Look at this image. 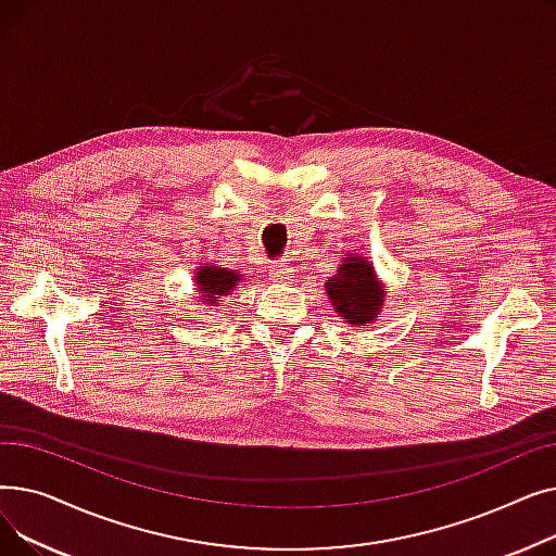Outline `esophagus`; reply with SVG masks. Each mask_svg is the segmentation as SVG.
Returning <instances> with one entry per match:
<instances>
[{"instance_id":"obj_1","label":"esophagus","mask_w":556,"mask_h":556,"mask_svg":"<svg viewBox=\"0 0 556 556\" xmlns=\"http://www.w3.org/2000/svg\"><path fill=\"white\" fill-rule=\"evenodd\" d=\"M270 277L277 281V283H288L290 277H293V266H288V263H275V266L270 268Z\"/></svg>"}]
</instances>
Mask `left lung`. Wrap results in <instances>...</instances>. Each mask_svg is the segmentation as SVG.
Instances as JSON below:
<instances>
[{"instance_id":"8db88e82","label":"left lung","mask_w":556,"mask_h":556,"mask_svg":"<svg viewBox=\"0 0 556 556\" xmlns=\"http://www.w3.org/2000/svg\"><path fill=\"white\" fill-rule=\"evenodd\" d=\"M325 290L342 323L363 329L381 317L388 295V286L378 279L374 263L358 252L342 254V263L325 281Z\"/></svg>"}]
</instances>
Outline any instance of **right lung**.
Returning <instances> with one entry per match:
<instances>
[{
    "mask_svg": "<svg viewBox=\"0 0 556 556\" xmlns=\"http://www.w3.org/2000/svg\"><path fill=\"white\" fill-rule=\"evenodd\" d=\"M193 281L202 306H218L223 298L233 295V290L243 283V275L239 270L220 268L218 263H202L195 268Z\"/></svg>",
    "mask_w": 556,
    "mask_h": 556,
    "instance_id": "obj_1",
    "label": "right lung"
}]
</instances>
